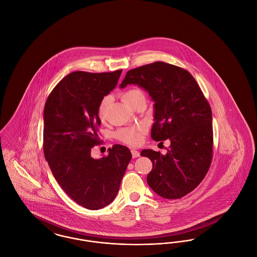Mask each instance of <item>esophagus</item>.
Returning a JSON list of instances; mask_svg holds the SVG:
<instances>
[{"instance_id": "obj_1", "label": "esophagus", "mask_w": 257, "mask_h": 257, "mask_svg": "<svg viewBox=\"0 0 257 257\" xmlns=\"http://www.w3.org/2000/svg\"><path fill=\"white\" fill-rule=\"evenodd\" d=\"M131 153H132V156H133V158H138V157H140V152L138 151V150H136V149H132L131 150Z\"/></svg>"}]
</instances>
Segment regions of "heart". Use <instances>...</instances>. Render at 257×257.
<instances>
[{
	"label": "heart",
	"instance_id": "obj_1",
	"mask_svg": "<svg viewBox=\"0 0 257 257\" xmlns=\"http://www.w3.org/2000/svg\"><path fill=\"white\" fill-rule=\"evenodd\" d=\"M123 101L128 105L131 106L135 102L146 99L145 93L140 88H130L122 93ZM109 103V98L104 97L98 106V115L100 118H104L106 115V110ZM144 125H137L133 127H126L121 128L116 132V137L123 143L130 145V146H137L142 141V133L145 132Z\"/></svg>",
	"mask_w": 257,
	"mask_h": 257
}]
</instances>
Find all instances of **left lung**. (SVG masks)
I'll return each instance as SVG.
<instances>
[{
  "mask_svg": "<svg viewBox=\"0 0 257 257\" xmlns=\"http://www.w3.org/2000/svg\"><path fill=\"white\" fill-rule=\"evenodd\" d=\"M138 85L154 101L151 138L171 141L167 154L144 149L152 162L147 184L160 196L176 199L195 190L213 156L212 111L195 78L181 67L156 61L129 70L119 87Z\"/></svg>",
  "mask_w": 257,
  "mask_h": 257,
  "instance_id": "8db88e82",
  "label": "left lung"
}]
</instances>
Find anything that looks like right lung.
Masks as SVG:
<instances>
[{
    "label": "right lung",
    "instance_id": "right-lung-1",
    "mask_svg": "<svg viewBox=\"0 0 257 257\" xmlns=\"http://www.w3.org/2000/svg\"><path fill=\"white\" fill-rule=\"evenodd\" d=\"M121 72L68 74L44 107V156L66 195L89 210L105 207L114 199L132 159L130 150L120 145L109 148L100 159L90 154L99 143V103L116 86Z\"/></svg>",
    "mask_w": 257,
    "mask_h": 257
}]
</instances>
